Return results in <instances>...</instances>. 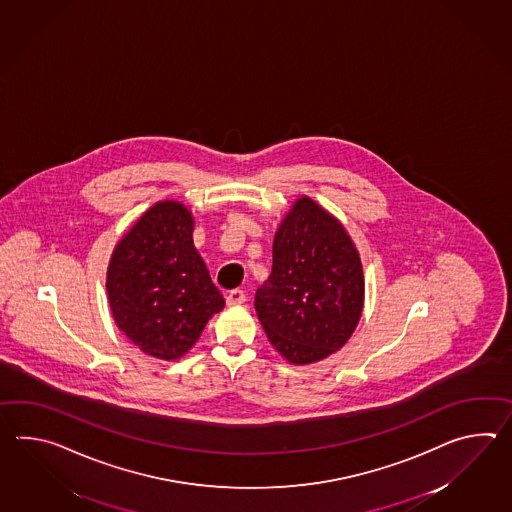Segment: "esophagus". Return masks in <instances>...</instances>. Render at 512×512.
Masks as SVG:
<instances>
[{"mask_svg": "<svg viewBox=\"0 0 512 512\" xmlns=\"http://www.w3.org/2000/svg\"><path fill=\"white\" fill-rule=\"evenodd\" d=\"M226 301H228V305H242V303L246 301V294H244V290L235 288V290H231V292H229L228 297H226Z\"/></svg>", "mask_w": 512, "mask_h": 512, "instance_id": "obj_1", "label": "esophagus"}]
</instances>
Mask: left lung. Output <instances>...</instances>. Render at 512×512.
Masks as SVG:
<instances>
[{
    "label": "left lung",
    "instance_id": "8db88e82",
    "mask_svg": "<svg viewBox=\"0 0 512 512\" xmlns=\"http://www.w3.org/2000/svg\"><path fill=\"white\" fill-rule=\"evenodd\" d=\"M364 308V272L340 222L307 196L273 239L272 273L255 310L268 340L288 362L312 364L351 338Z\"/></svg>",
    "mask_w": 512,
    "mask_h": 512
}]
</instances>
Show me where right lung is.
Instances as JSON below:
<instances>
[{
    "label": "right lung",
    "mask_w": 512,
    "mask_h": 512,
    "mask_svg": "<svg viewBox=\"0 0 512 512\" xmlns=\"http://www.w3.org/2000/svg\"><path fill=\"white\" fill-rule=\"evenodd\" d=\"M193 216L159 202L128 231L108 266L106 290L117 327L143 353L176 360L224 307L193 244Z\"/></svg>",
    "instance_id": "obj_1"
}]
</instances>
